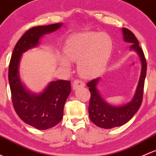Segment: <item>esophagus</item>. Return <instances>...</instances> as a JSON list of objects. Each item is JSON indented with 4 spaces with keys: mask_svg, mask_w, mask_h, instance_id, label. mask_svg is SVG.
Instances as JSON below:
<instances>
[{
    "mask_svg": "<svg viewBox=\"0 0 156 156\" xmlns=\"http://www.w3.org/2000/svg\"><path fill=\"white\" fill-rule=\"evenodd\" d=\"M86 83L82 80H75L73 83V89H77L80 87H84Z\"/></svg>",
    "mask_w": 156,
    "mask_h": 156,
    "instance_id": "1",
    "label": "esophagus"
}]
</instances>
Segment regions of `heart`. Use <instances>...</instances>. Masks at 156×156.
I'll use <instances>...</instances> for the list:
<instances>
[{"instance_id":"b5f03b06","label":"heart","mask_w":156,"mask_h":156,"mask_svg":"<svg viewBox=\"0 0 156 156\" xmlns=\"http://www.w3.org/2000/svg\"><path fill=\"white\" fill-rule=\"evenodd\" d=\"M112 49L113 41L107 34L82 32L71 35L67 40L64 52L70 61H78L77 67L80 74L89 76L104 66L110 56ZM66 59L59 56L61 65L69 68L70 62Z\"/></svg>"}]
</instances>
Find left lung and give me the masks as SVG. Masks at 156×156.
<instances>
[{"label":"left lung","mask_w":156,"mask_h":156,"mask_svg":"<svg viewBox=\"0 0 156 156\" xmlns=\"http://www.w3.org/2000/svg\"><path fill=\"white\" fill-rule=\"evenodd\" d=\"M123 37L126 42L131 43V49L136 51L140 58L142 69L140 77L134 98L131 102L121 107H113L102 99L97 89V84L100 78H96L87 83L91 93L89 101V118L94 125L100 128H110L119 127L128 122L137 112L143 101L144 82L147 75V61L139 42L134 34L129 29L122 28Z\"/></svg>","instance_id":"left-lung-1"}]
</instances>
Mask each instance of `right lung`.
Instances as JSON below:
<instances>
[{
    "label": "right lung",
    "mask_w": 156,
    "mask_h": 156,
    "mask_svg": "<svg viewBox=\"0 0 156 156\" xmlns=\"http://www.w3.org/2000/svg\"><path fill=\"white\" fill-rule=\"evenodd\" d=\"M62 25L36 26L27 30L16 44L9 62L8 79L14 110L24 122L40 130L55 126L62 119L64 106L71 91L70 82L62 80L53 81L43 92L31 94L21 83L19 61L23 52L39 43L43 35L58 29Z\"/></svg>",
    "instance_id": "add662e5"
}]
</instances>
